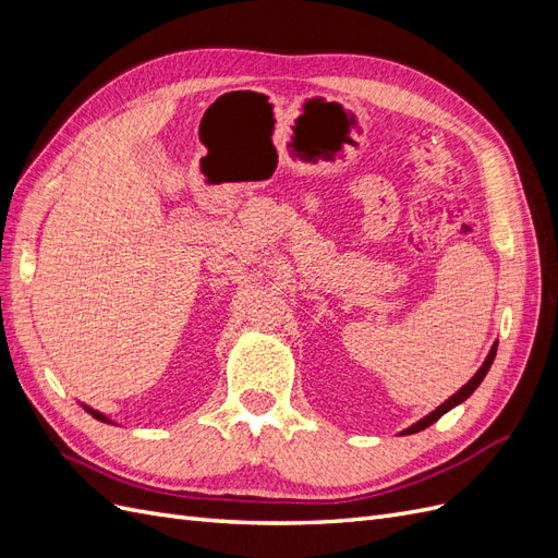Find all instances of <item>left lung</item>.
I'll use <instances>...</instances> for the list:
<instances>
[{
  "label": "left lung",
  "instance_id": "obj_1",
  "mask_svg": "<svg viewBox=\"0 0 558 558\" xmlns=\"http://www.w3.org/2000/svg\"><path fill=\"white\" fill-rule=\"evenodd\" d=\"M496 349H498V342H494V347H492V351H488V356H486V361L482 363V367L477 369L475 373V377H472L465 386H461L459 391H456L449 400H445L440 408H435L430 414H426L424 418H418L416 424H412L410 428H404L400 435H412V433H418V430H424V428H428L430 424H435L437 418H440L442 414H447L449 410H453L456 404H461L463 400H468L472 393H475V388L482 384V379L486 377V373H488V367H492V363H494V359H496Z\"/></svg>",
  "mask_w": 558,
  "mask_h": 558
}]
</instances>
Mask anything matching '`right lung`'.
I'll return each mask as SVG.
<instances>
[{
	"mask_svg": "<svg viewBox=\"0 0 558 558\" xmlns=\"http://www.w3.org/2000/svg\"><path fill=\"white\" fill-rule=\"evenodd\" d=\"M83 410H86L88 414H93L97 421H105V424H111V418H107L102 412H97V410H93V408H88V404H83Z\"/></svg>",
	"mask_w": 558,
	"mask_h": 558,
	"instance_id": "right-lung-1",
	"label": "right lung"
}]
</instances>
